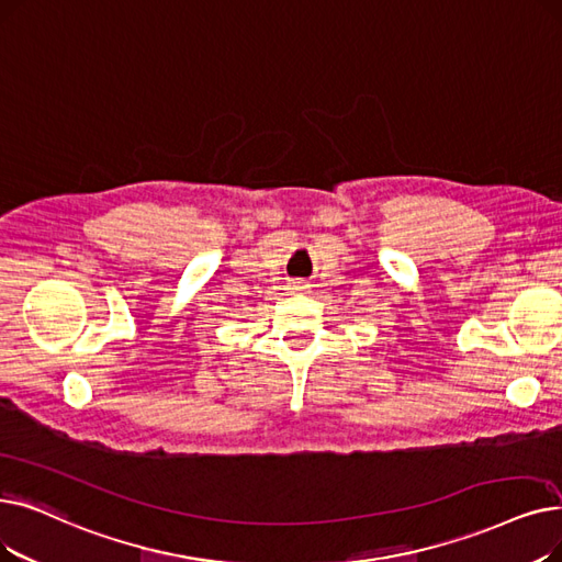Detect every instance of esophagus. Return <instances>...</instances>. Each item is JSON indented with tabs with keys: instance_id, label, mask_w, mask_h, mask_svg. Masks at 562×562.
<instances>
[{
	"instance_id": "esophagus-1",
	"label": "esophagus",
	"mask_w": 562,
	"mask_h": 562,
	"mask_svg": "<svg viewBox=\"0 0 562 562\" xmlns=\"http://www.w3.org/2000/svg\"><path fill=\"white\" fill-rule=\"evenodd\" d=\"M299 289H303V284H299Z\"/></svg>"
}]
</instances>
